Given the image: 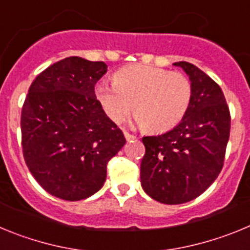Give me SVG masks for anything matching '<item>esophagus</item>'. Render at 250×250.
<instances>
[{
  "instance_id": "esophagus-1",
  "label": "esophagus",
  "mask_w": 250,
  "mask_h": 250,
  "mask_svg": "<svg viewBox=\"0 0 250 250\" xmlns=\"http://www.w3.org/2000/svg\"><path fill=\"white\" fill-rule=\"evenodd\" d=\"M124 136H125V139H126V140H132V139H135V136L131 135V134H129L127 131H124Z\"/></svg>"
}]
</instances>
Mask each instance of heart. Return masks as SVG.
Instances as JSON below:
<instances>
[{
    "instance_id": "1",
    "label": "heart",
    "mask_w": 250,
    "mask_h": 250,
    "mask_svg": "<svg viewBox=\"0 0 250 250\" xmlns=\"http://www.w3.org/2000/svg\"><path fill=\"white\" fill-rule=\"evenodd\" d=\"M95 96L107 118L120 123L131 111L135 121L150 132L175 127L190 107L193 86L180 72L147 65L120 68L114 81L100 80Z\"/></svg>"
}]
</instances>
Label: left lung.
Wrapping results in <instances>:
<instances>
[{"label":"left lung","mask_w":250,"mask_h":250,"mask_svg":"<svg viewBox=\"0 0 250 250\" xmlns=\"http://www.w3.org/2000/svg\"><path fill=\"white\" fill-rule=\"evenodd\" d=\"M189 76L193 98L174 129L144 136L140 180L145 193L163 204L195 199L214 183L224 163L230 114L219 85L187 61L174 62Z\"/></svg>","instance_id":"8db88e82"}]
</instances>
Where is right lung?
I'll return each mask as SVG.
<instances>
[{
	"instance_id": "obj_1",
	"label": "right lung",
	"mask_w": 250,
	"mask_h": 250,
	"mask_svg": "<svg viewBox=\"0 0 250 250\" xmlns=\"http://www.w3.org/2000/svg\"><path fill=\"white\" fill-rule=\"evenodd\" d=\"M107 71L103 61L70 56L35 79L21 114L25 161L41 187L60 199L94 195L106 180V165L126 140L95 96Z\"/></svg>"
}]
</instances>
